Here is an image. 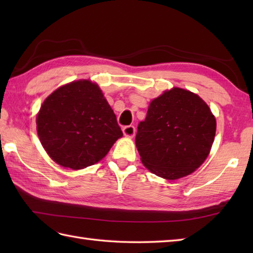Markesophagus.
<instances>
[{
	"label": "esophagus",
	"mask_w": 253,
	"mask_h": 253,
	"mask_svg": "<svg viewBox=\"0 0 253 253\" xmlns=\"http://www.w3.org/2000/svg\"><path fill=\"white\" fill-rule=\"evenodd\" d=\"M123 132H124V136L128 137V138H132L135 136V132H136V128L135 126H125L123 128Z\"/></svg>",
	"instance_id": "obj_1"
}]
</instances>
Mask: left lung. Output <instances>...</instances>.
<instances>
[{
  "mask_svg": "<svg viewBox=\"0 0 253 253\" xmlns=\"http://www.w3.org/2000/svg\"><path fill=\"white\" fill-rule=\"evenodd\" d=\"M216 121L208 104L190 91L173 88L151 101L138 125L136 146L151 173L174 180L195 171L210 153Z\"/></svg>",
  "mask_w": 253,
  "mask_h": 253,
  "instance_id": "left-lung-1",
  "label": "left lung"
}]
</instances>
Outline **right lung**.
<instances>
[{
    "label": "right lung",
    "mask_w": 253,
    "mask_h": 253,
    "mask_svg": "<svg viewBox=\"0 0 253 253\" xmlns=\"http://www.w3.org/2000/svg\"><path fill=\"white\" fill-rule=\"evenodd\" d=\"M37 130L50 158L72 169L98 163L123 136L114 112L90 80L69 83L47 96L37 115Z\"/></svg>",
    "instance_id": "obj_1"
}]
</instances>
